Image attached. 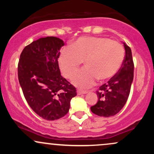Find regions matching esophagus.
Returning a JSON list of instances; mask_svg holds the SVG:
<instances>
[{"mask_svg": "<svg viewBox=\"0 0 154 154\" xmlns=\"http://www.w3.org/2000/svg\"><path fill=\"white\" fill-rule=\"evenodd\" d=\"M88 91H81V90H78L77 91V95H82V94H86Z\"/></svg>", "mask_w": 154, "mask_h": 154, "instance_id": "1", "label": "esophagus"}]
</instances>
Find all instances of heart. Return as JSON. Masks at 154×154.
<instances>
[{
  "mask_svg": "<svg viewBox=\"0 0 154 154\" xmlns=\"http://www.w3.org/2000/svg\"><path fill=\"white\" fill-rule=\"evenodd\" d=\"M125 52L122 44L103 37H81L61 51L59 63L63 75L71 79L84 61L85 67L72 82L81 88L93 86L97 79L107 80L117 73Z\"/></svg>",
  "mask_w": 154,
  "mask_h": 154,
  "instance_id": "b5f03b06",
  "label": "heart"
}]
</instances>
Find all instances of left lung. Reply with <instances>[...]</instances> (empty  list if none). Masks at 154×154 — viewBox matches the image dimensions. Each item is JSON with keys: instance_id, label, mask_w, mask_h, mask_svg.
<instances>
[{"instance_id": "obj_1", "label": "left lung", "mask_w": 154, "mask_h": 154, "mask_svg": "<svg viewBox=\"0 0 154 154\" xmlns=\"http://www.w3.org/2000/svg\"><path fill=\"white\" fill-rule=\"evenodd\" d=\"M124 46L125 56L121 68L96 91L98 102L91 107V110L98 116H114L122 109L128 99L134 77V63L130 48L125 43Z\"/></svg>"}]
</instances>
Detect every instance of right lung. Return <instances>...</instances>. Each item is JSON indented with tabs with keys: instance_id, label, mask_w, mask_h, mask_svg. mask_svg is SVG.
Listing matches in <instances>:
<instances>
[{
	"instance_id": "1",
	"label": "right lung",
	"mask_w": 154,
	"mask_h": 154,
	"mask_svg": "<svg viewBox=\"0 0 154 154\" xmlns=\"http://www.w3.org/2000/svg\"><path fill=\"white\" fill-rule=\"evenodd\" d=\"M64 43L56 37L42 38L23 49L18 63V79L31 109L44 119L64 116L76 88L61 75L58 59Z\"/></svg>"
}]
</instances>
